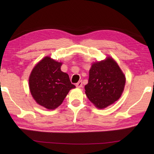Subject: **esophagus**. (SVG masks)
<instances>
[{
    "instance_id": "obj_1",
    "label": "esophagus",
    "mask_w": 154,
    "mask_h": 154,
    "mask_svg": "<svg viewBox=\"0 0 154 154\" xmlns=\"http://www.w3.org/2000/svg\"><path fill=\"white\" fill-rule=\"evenodd\" d=\"M82 81H79V82H77V83H76V87L77 88H82Z\"/></svg>"
}]
</instances>
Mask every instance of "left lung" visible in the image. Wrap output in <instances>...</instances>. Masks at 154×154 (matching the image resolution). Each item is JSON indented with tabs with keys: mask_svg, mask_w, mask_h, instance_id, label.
<instances>
[{
	"mask_svg": "<svg viewBox=\"0 0 154 154\" xmlns=\"http://www.w3.org/2000/svg\"><path fill=\"white\" fill-rule=\"evenodd\" d=\"M125 83L126 79L120 68L109 57L92 65L85 92L96 107L104 109L120 98Z\"/></svg>",
	"mask_w": 154,
	"mask_h": 154,
	"instance_id": "8db88e82",
	"label": "left lung"
}]
</instances>
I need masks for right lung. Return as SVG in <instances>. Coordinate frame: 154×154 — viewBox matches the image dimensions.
<instances>
[{
  "instance_id": "right-lung-1",
  "label": "right lung",
  "mask_w": 154,
  "mask_h": 154,
  "mask_svg": "<svg viewBox=\"0 0 154 154\" xmlns=\"http://www.w3.org/2000/svg\"><path fill=\"white\" fill-rule=\"evenodd\" d=\"M61 62L45 57L36 65L29 78L32 97L38 105L54 109L63 102L69 90L75 88L69 75L60 69Z\"/></svg>"
}]
</instances>
